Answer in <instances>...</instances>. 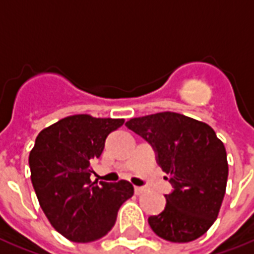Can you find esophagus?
I'll use <instances>...</instances> for the list:
<instances>
[{
    "label": "esophagus",
    "mask_w": 254,
    "mask_h": 254,
    "mask_svg": "<svg viewBox=\"0 0 254 254\" xmlns=\"http://www.w3.org/2000/svg\"><path fill=\"white\" fill-rule=\"evenodd\" d=\"M134 191H136V194H141L145 191V188L143 187H134Z\"/></svg>",
    "instance_id": "34e87169"
}]
</instances>
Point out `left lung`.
<instances>
[{"instance_id": "8db88e82", "label": "left lung", "mask_w": 254, "mask_h": 254, "mask_svg": "<svg viewBox=\"0 0 254 254\" xmlns=\"http://www.w3.org/2000/svg\"><path fill=\"white\" fill-rule=\"evenodd\" d=\"M125 125L152 145L174 188L165 194V209L148 218L155 234L170 242L205 234L218 218L229 176L226 148L215 130L173 111L132 118Z\"/></svg>"}]
</instances>
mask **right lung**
I'll return each instance as SVG.
<instances>
[{"mask_svg": "<svg viewBox=\"0 0 254 254\" xmlns=\"http://www.w3.org/2000/svg\"><path fill=\"white\" fill-rule=\"evenodd\" d=\"M124 122L77 114L45 127L36 137L28 159L31 181L49 222L69 241L105 237L122 202L133 196L130 182L98 184L89 178L91 163L103 152L106 137Z\"/></svg>", "mask_w": 254, "mask_h": 254, "instance_id": "add662e5", "label": "right lung"}]
</instances>
